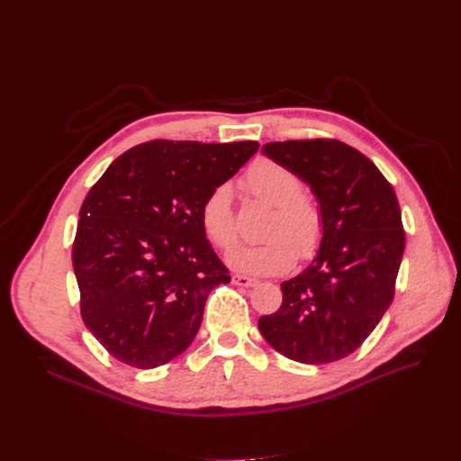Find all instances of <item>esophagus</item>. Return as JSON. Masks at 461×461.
Masks as SVG:
<instances>
[{
	"instance_id": "1",
	"label": "esophagus",
	"mask_w": 461,
	"mask_h": 461,
	"mask_svg": "<svg viewBox=\"0 0 461 461\" xmlns=\"http://www.w3.org/2000/svg\"><path fill=\"white\" fill-rule=\"evenodd\" d=\"M231 284L240 285V287H252V285L258 284V280L249 278V276H245V275H233V276H231Z\"/></svg>"
}]
</instances>
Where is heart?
Returning <instances> with one entry per match:
<instances>
[{
	"label": "heart",
	"instance_id": "heart-1",
	"mask_svg": "<svg viewBox=\"0 0 461 461\" xmlns=\"http://www.w3.org/2000/svg\"><path fill=\"white\" fill-rule=\"evenodd\" d=\"M243 186L275 209L263 231L267 240L235 249L228 256L231 269L254 276H273L292 269L297 258L308 259L318 252L325 231L323 212L316 202L303 196L301 181L292 169L275 160H258L245 174ZM200 222L214 247L222 250L235 247L237 228L228 185H218L207 194Z\"/></svg>",
	"mask_w": 461,
	"mask_h": 461
}]
</instances>
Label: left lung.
<instances>
[{"label":"left lung","instance_id":"left-lung-1","mask_svg":"<svg viewBox=\"0 0 461 461\" xmlns=\"http://www.w3.org/2000/svg\"><path fill=\"white\" fill-rule=\"evenodd\" d=\"M261 153L310 186L325 231L308 267L280 284L282 306L258 329L303 365L340 360L366 340L394 297L405 249L394 188L368 157L338 140L271 141Z\"/></svg>","mask_w":461,"mask_h":461}]
</instances>
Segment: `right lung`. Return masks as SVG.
<instances>
[{
  "instance_id": "add662e5",
  "label": "right lung",
  "mask_w": 461,
  "mask_h": 461,
  "mask_svg": "<svg viewBox=\"0 0 461 461\" xmlns=\"http://www.w3.org/2000/svg\"><path fill=\"white\" fill-rule=\"evenodd\" d=\"M258 141L155 140L117 157L80 209L72 267L82 320L101 346L149 370L196 338L211 289L230 284L200 211Z\"/></svg>"
}]
</instances>
